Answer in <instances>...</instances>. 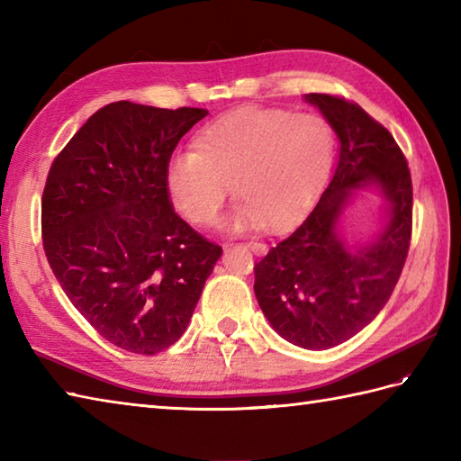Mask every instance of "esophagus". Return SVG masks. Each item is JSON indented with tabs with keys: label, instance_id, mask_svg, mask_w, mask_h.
Returning a JSON list of instances; mask_svg holds the SVG:
<instances>
[{
	"label": "esophagus",
	"instance_id": "34e87169",
	"mask_svg": "<svg viewBox=\"0 0 461 461\" xmlns=\"http://www.w3.org/2000/svg\"><path fill=\"white\" fill-rule=\"evenodd\" d=\"M248 248H249L253 253H263V251H266V246H263V243H259V241H249Z\"/></svg>",
	"mask_w": 461,
	"mask_h": 461
}]
</instances>
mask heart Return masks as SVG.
<instances>
[{
  "label": "heart",
  "instance_id": "heart-1",
  "mask_svg": "<svg viewBox=\"0 0 461 461\" xmlns=\"http://www.w3.org/2000/svg\"><path fill=\"white\" fill-rule=\"evenodd\" d=\"M335 136L319 114L243 106L220 116L195 136L194 150L170 156L166 185L192 223L218 220L230 194L241 200L233 228L295 223L325 182Z\"/></svg>",
  "mask_w": 461,
  "mask_h": 461
}]
</instances>
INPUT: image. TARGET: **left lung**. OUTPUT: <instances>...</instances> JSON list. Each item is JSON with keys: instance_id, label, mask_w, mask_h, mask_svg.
I'll return each instance as SVG.
<instances>
[{"instance_id": "obj_1", "label": "left lung", "mask_w": 461, "mask_h": 461, "mask_svg": "<svg viewBox=\"0 0 461 461\" xmlns=\"http://www.w3.org/2000/svg\"><path fill=\"white\" fill-rule=\"evenodd\" d=\"M339 139L329 188L299 228L256 263V297L269 325L291 345L327 350L355 337L386 305L412 236V178L384 126L358 104L311 93ZM360 189H376L385 218L376 237L348 244L339 223Z\"/></svg>"}]
</instances>
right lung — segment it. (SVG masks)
Instances as JSON below:
<instances>
[{"label":"right lung","mask_w":461,"mask_h":461,"mask_svg":"<svg viewBox=\"0 0 461 461\" xmlns=\"http://www.w3.org/2000/svg\"><path fill=\"white\" fill-rule=\"evenodd\" d=\"M205 109L103 106L51 164L43 249L59 285L103 339L136 355L178 340L221 248L174 212L166 164Z\"/></svg>","instance_id":"obj_1"}]
</instances>
